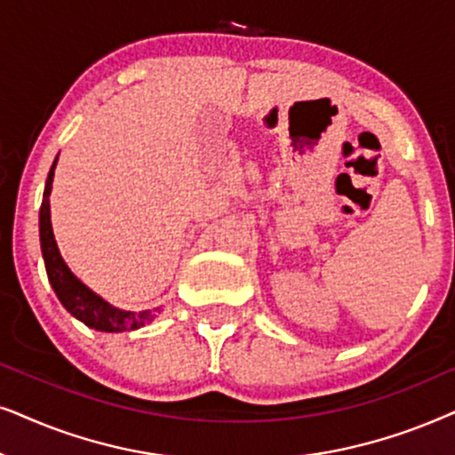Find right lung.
Here are the masks:
<instances>
[{
  "instance_id": "1",
  "label": "right lung",
  "mask_w": 455,
  "mask_h": 455,
  "mask_svg": "<svg viewBox=\"0 0 455 455\" xmlns=\"http://www.w3.org/2000/svg\"><path fill=\"white\" fill-rule=\"evenodd\" d=\"M56 164H58V157L50 168V174H47L44 202H41V212H39L41 253H44L47 278H50L53 293L58 295V299L62 301L66 310H68L76 320H81L83 324H87L89 329H95L101 332H126V331L141 329V326H145L156 318V314L160 312V307H156L154 312L120 310V307L108 304L101 295H97L95 291H91L83 281H78V278L72 275L68 264L64 262L62 253L58 250L56 237H53L52 212H50V196H52V183H53V172H56Z\"/></svg>"
}]
</instances>
